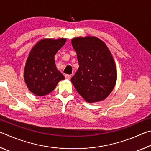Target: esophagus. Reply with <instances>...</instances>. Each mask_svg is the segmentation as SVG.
I'll use <instances>...</instances> for the list:
<instances>
[{
  "label": "esophagus",
  "mask_w": 151,
  "mask_h": 151,
  "mask_svg": "<svg viewBox=\"0 0 151 151\" xmlns=\"http://www.w3.org/2000/svg\"><path fill=\"white\" fill-rule=\"evenodd\" d=\"M65 78L66 79H70L71 78V75H65Z\"/></svg>",
  "instance_id": "34e87169"
}]
</instances>
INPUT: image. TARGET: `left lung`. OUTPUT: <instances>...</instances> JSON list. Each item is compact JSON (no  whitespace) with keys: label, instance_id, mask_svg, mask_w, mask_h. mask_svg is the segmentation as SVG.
Masks as SVG:
<instances>
[{"label":"left lung","instance_id":"8db88e82","mask_svg":"<svg viewBox=\"0 0 151 151\" xmlns=\"http://www.w3.org/2000/svg\"><path fill=\"white\" fill-rule=\"evenodd\" d=\"M72 45L77 55L79 67L71 82L88 103L104 100L116 81L115 63L103 41L94 37H76Z\"/></svg>","mask_w":151,"mask_h":151}]
</instances>
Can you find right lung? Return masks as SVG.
<instances>
[{"mask_svg":"<svg viewBox=\"0 0 151 151\" xmlns=\"http://www.w3.org/2000/svg\"><path fill=\"white\" fill-rule=\"evenodd\" d=\"M65 42V39H43L32 48L25 65L24 78L27 87L35 95L50 93L65 78L56 66L55 55Z\"/></svg>","mask_w":151,"mask_h":151,"instance_id":"obj_1","label":"right lung"}]
</instances>
